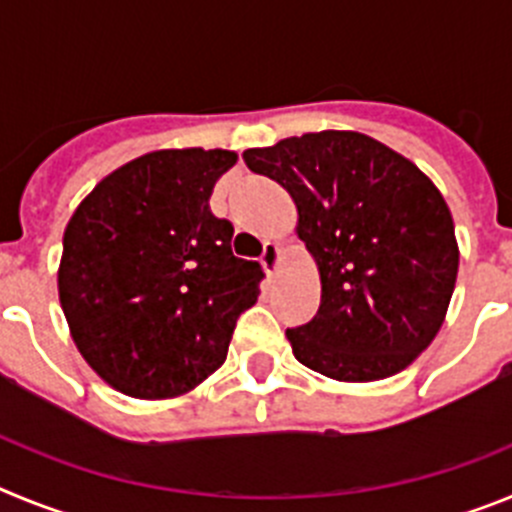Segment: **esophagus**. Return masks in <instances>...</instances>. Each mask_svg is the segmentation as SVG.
Segmentation results:
<instances>
[{
  "label": "esophagus",
  "mask_w": 512,
  "mask_h": 512,
  "mask_svg": "<svg viewBox=\"0 0 512 512\" xmlns=\"http://www.w3.org/2000/svg\"><path fill=\"white\" fill-rule=\"evenodd\" d=\"M261 266L266 269V274H277V266H279L277 243H271V241L264 243V248H261Z\"/></svg>",
  "instance_id": "obj_1"
}]
</instances>
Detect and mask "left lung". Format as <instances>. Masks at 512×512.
<instances>
[{
  "instance_id": "8db88e82",
  "label": "left lung",
  "mask_w": 512,
  "mask_h": 512,
  "mask_svg": "<svg viewBox=\"0 0 512 512\" xmlns=\"http://www.w3.org/2000/svg\"><path fill=\"white\" fill-rule=\"evenodd\" d=\"M243 161L295 200L320 271L315 318L287 328L297 361L341 382L405 369L436 338L459 269L454 220L431 179L346 130L248 148Z\"/></svg>"
}]
</instances>
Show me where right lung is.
<instances>
[{
	"label": "right lung",
	"mask_w": 512,
	"mask_h": 512,
	"mask_svg": "<svg viewBox=\"0 0 512 512\" xmlns=\"http://www.w3.org/2000/svg\"><path fill=\"white\" fill-rule=\"evenodd\" d=\"M233 151H156L112 171L63 233L58 295L81 356L143 400L189 392L220 369L259 261L233 256L210 194Z\"/></svg>",
	"instance_id": "obj_1"
}]
</instances>
